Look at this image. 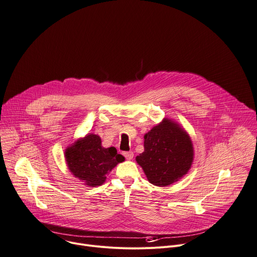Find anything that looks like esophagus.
<instances>
[{
  "mask_svg": "<svg viewBox=\"0 0 257 257\" xmlns=\"http://www.w3.org/2000/svg\"><path fill=\"white\" fill-rule=\"evenodd\" d=\"M122 154L125 156L126 159H129V160L132 159V158H133V155H134L132 151H124Z\"/></svg>",
  "mask_w": 257,
  "mask_h": 257,
  "instance_id": "34e87169",
  "label": "esophagus"
}]
</instances>
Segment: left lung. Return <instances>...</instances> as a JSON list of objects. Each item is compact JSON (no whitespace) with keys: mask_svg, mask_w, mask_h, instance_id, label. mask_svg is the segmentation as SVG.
Instances as JSON below:
<instances>
[{"mask_svg":"<svg viewBox=\"0 0 257 257\" xmlns=\"http://www.w3.org/2000/svg\"><path fill=\"white\" fill-rule=\"evenodd\" d=\"M193 160L194 147L189 134L167 118L144 135V151L136 156L148 182L157 187L181 180Z\"/></svg>","mask_w":257,"mask_h":257,"instance_id":"obj_1","label":"left lung"}]
</instances>
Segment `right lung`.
Wrapping results in <instances>:
<instances>
[{
  "label": "right lung",
  "instance_id": "1",
  "mask_svg": "<svg viewBox=\"0 0 257 257\" xmlns=\"http://www.w3.org/2000/svg\"><path fill=\"white\" fill-rule=\"evenodd\" d=\"M64 156L70 173L90 188L103 185L106 175L125 160L115 147H103L101 137L93 133L68 146Z\"/></svg>",
  "mask_w": 257,
  "mask_h": 257
}]
</instances>
